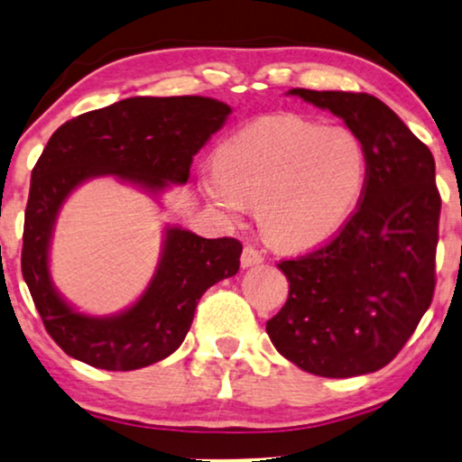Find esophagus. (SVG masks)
<instances>
[{"label": "esophagus", "mask_w": 462, "mask_h": 462, "mask_svg": "<svg viewBox=\"0 0 462 462\" xmlns=\"http://www.w3.org/2000/svg\"><path fill=\"white\" fill-rule=\"evenodd\" d=\"M263 261V252H258L254 245H245L242 252V267H254V264H261Z\"/></svg>", "instance_id": "esophagus-1"}]
</instances>
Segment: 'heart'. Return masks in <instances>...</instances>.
I'll return each instance as SVG.
<instances>
[{
	"label": "heart",
	"instance_id": "obj_1",
	"mask_svg": "<svg viewBox=\"0 0 462 462\" xmlns=\"http://www.w3.org/2000/svg\"><path fill=\"white\" fill-rule=\"evenodd\" d=\"M368 179L357 134L299 116H267L220 144L201 189L229 218L256 206L264 237L299 250L330 237L351 217Z\"/></svg>",
	"mask_w": 462,
	"mask_h": 462
}]
</instances>
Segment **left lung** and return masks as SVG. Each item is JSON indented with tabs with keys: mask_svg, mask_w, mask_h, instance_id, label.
<instances>
[{
	"mask_svg": "<svg viewBox=\"0 0 462 462\" xmlns=\"http://www.w3.org/2000/svg\"><path fill=\"white\" fill-rule=\"evenodd\" d=\"M290 94L345 119L365 149L368 179L357 210L330 242L277 264L290 292L267 334L311 374H368L402 351L433 300L441 210L435 160L376 97Z\"/></svg>",
	"mask_w": 462,
	"mask_h": 462,
	"instance_id": "8db88e82",
	"label": "left lung"
}]
</instances>
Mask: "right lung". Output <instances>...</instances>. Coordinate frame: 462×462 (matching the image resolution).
I'll return each instance as SVG.
<instances>
[{"label":"right lung","mask_w":462,"mask_h":462,"mask_svg":"<svg viewBox=\"0 0 462 462\" xmlns=\"http://www.w3.org/2000/svg\"><path fill=\"white\" fill-rule=\"evenodd\" d=\"M229 113V105L206 97H134L69 119L50 136L31 172L21 269L43 326L67 356L122 372L160 362L182 345L201 294L237 273V239H206L172 226L136 305L113 318H90L60 299L48 271L56 214L79 182L116 174L151 191L187 182L193 155Z\"/></svg>","instance_id":"1"}]
</instances>
